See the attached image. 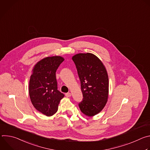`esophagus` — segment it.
Here are the masks:
<instances>
[{
	"label": "esophagus",
	"instance_id": "obj_1",
	"mask_svg": "<svg viewBox=\"0 0 150 150\" xmlns=\"http://www.w3.org/2000/svg\"><path fill=\"white\" fill-rule=\"evenodd\" d=\"M65 96H66V97H70L71 96V93H66V94H65Z\"/></svg>",
	"mask_w": 150,
	"mask_h": 150
}]
</instances>
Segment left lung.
<instances>
[{
    "label": "left lung",
    "instance_id": "1",
    "mask_svg": "<svg viewBox=\"0 0 150 150\" xmlns=\"http://www.w3.org/2000/svg\"><path fill=\"white\" fill-rule=\"evenodd\" d=\"M81 81L83 100L81 111L94 116L104 108L109 97V77L103 62L96 55L78 53L72 57Z\"/></svg>",
    "mask_w": 150,
    "mask_h": 150
}]
</instances>
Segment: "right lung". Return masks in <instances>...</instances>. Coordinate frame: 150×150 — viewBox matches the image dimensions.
I'll list each match as a JSON object with an SVG mask.
<instances>
[{"instance_id":"right-lung-1","label":"right lung","mask_w":150,"mask_h":150,"mask_svg":"<svg viewBox=\"0 0 150 150\" xmlns=\"http://www.w3.org/2000/svg\"><path fill=\"white\" fill-rule=\"evenodd\" d=\"M64 58L55 56L40 60L34 66L29 83V95L34 108L47 116L56 113L64 94L57 90L56 72Z\"/></svg>"}]
</instances>
